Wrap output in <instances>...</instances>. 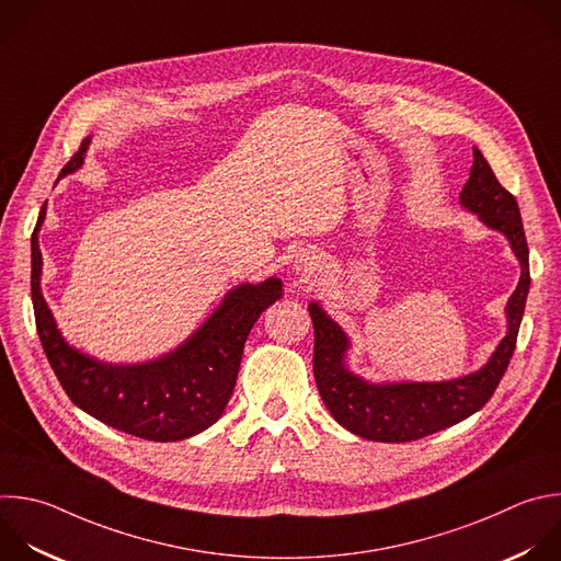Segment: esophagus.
Returning a JSON list of instances; mask_svg holds the SVG:
<instances>
[{
  "mask_svg": "<svg viewBox=\"0 0 561 561\" xmlns=\"http://www.w3.org/2000/svg\"><path fill=\"white\" fill-rule=\"evenodd\" d=\"M293 268H295V275H299V279L306 282V279L317 275V271H319V255L312 249H301L295 255Z\"/></svg>",
  "mask_w": 561,
  "mask_h": 561,
  "instance_id": "obj_1",
  "label": "esophagus"
}]
</instances>
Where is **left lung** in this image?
<instances>
[{"label":"left lung","mask_w":561,"mask_h":561,"mask_svg":"<svg viewBox=\"0 0 561 561\" xmlns=\"http://www.w3.org/2000/svg\"><path fill=\"white\" fill-rule=\"evenodd\" d=\"M460 205L508 240L522 268L519 284L504 310L506 336L478 371L438 383H369L345 365L350 339L341 325L317 301L308 306L314 325L312 369L321 401L339 425L360 438L408 443L447 430L486 405L508 367L530 286L528 247L515 198L497 182L478 147H473V164L460 192Z\"/></svg>","instance_id":"1"}]
</instances>
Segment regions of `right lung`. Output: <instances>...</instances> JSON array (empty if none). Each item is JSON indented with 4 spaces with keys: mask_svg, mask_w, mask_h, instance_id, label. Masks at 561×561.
Masks as SVG:
<instances>
[{
    "mask_svg": "<svg viewBox=\"0 0 561 561\" xmlns=\"http://www.w3.org/2000/svg\"><path fill=\"white\" fill-rule=\"evenodd\" d=\"M90 136L61 169V175L83 164ZM33 233L31 290L37 332L50 367L70 401L96 421L156 443L192 438L211 427L225 412L238 379L247 336L257 317L282 297V279L240 284L229 290L216 312L175 350L147 363L112 365L72 347L59 332L42 295L39 229Z\"/></svg>",
    "mask_w": 561,
    "mask_h": 561,
    "instance_id": "1",
    "label": "right lung"
}]
</instances>
